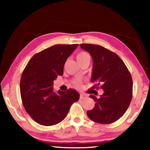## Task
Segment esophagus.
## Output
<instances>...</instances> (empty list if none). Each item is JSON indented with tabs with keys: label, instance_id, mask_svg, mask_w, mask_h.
<instances>
[{
	"label": "esophagus",
	"instance_id": "obj_1",
	"mask_svg": "<svg viewBox=\"0 0 150 150\" xmlns=\"http://www.w3.org/2000/svg\"><path fill=\"white\" fill-rule=\"evenodd\" d=\"M88 96L87 95H85V94H80V99H85V98H87Z\"/></svg>",
	"mask_w": 150,
	"mask_h": 150
}]
</instances>
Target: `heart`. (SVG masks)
<instances>
[{
  "label": "heart",
  "mask_w": 150,
  "mask_h": 150,
  "mask_svg": "<svg viewBox=\"0 0 150 150\" xmlns=\"http://www.w3.org/2000/svg\"><path fill=\"white\" fill-rule=\"evenodd\" d=\"M76 58H77V62L79 63L81 62H82V61H83V60L87 59V58H90V57H89V55H88L87 52H81L80 53H79V54L77 55V57H76ZM76 84H77L78 87H80L81 86V83L79 82V81H77Z\"/></svg>",
  "instance_id": "heart-1"
}]
</instances>
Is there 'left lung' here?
Here are the masks:
<instances>
[{"instance_id": "left-lung-1", "label": "left lung", "mask_w": 150, "mask_h": 150, "mask_svg": "<svg viewBox=\"0 0 150 150\" xmlns=\"http://www.w3.org/2000/svg\"><path fill=\"white\" fill-rule=\"evenodd\" d=\"M92 57L93 67L91 81L93 88H100L104 93L95 101V107L87 112L88 117L95 122L108 124L115 122L123 116L132 98L133 82L130 72L117 54L103 46L80 44Z\"/></svg>"}]
</instances>
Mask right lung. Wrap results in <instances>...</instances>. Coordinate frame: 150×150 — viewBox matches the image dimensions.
Returning <instances> with one entry per match:
<instances>
[{"instance_id":"right-lung-1","label":"right lung","mask_w":150,"mask_h":150,"mask_svg":"<svg viewBox=\"0 0 150 150\" xmlns=\"http://www.w3.org/2000/svg\"><path fill=\"white\" fill-rule=\"evenodd\" d=\"M79 44H57L35 54L28 63L20 79V95L27 113L37 123L52 126L67 116L79 94L69 88L53 91L54 81L63 74L64 65Z\"/></svg>"}]
</instances>
